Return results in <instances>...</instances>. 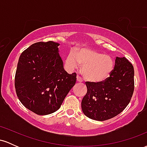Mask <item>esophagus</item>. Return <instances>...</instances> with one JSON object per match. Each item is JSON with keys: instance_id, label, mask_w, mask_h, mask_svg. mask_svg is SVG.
<instances>
[{"instance_id": "obj_1", "label": "esophagus", "mask_w": 147, "mask_h": 147, "mask_svg": "<svg viewBox=\"0 0 147 147\" xmlns=\"http://www.w3.org/2000/svg\"><path fill=\"white\" fill-rule=\"evenodd\" d=\"M77 82H83V79H82V78L80 77V76L77 75Z\"/></svg>"}]
</instances>
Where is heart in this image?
I'll return each instance as SVG.
<instances>
[{
	"label": "heart",
	"mask_w": 147,
	"mask_h": 147,
	"mask_svg": "<svg viewBox=\"0 0 147 147\" xmlns=\"http://www.w3.org/2000/svg\"><path fill=\"white\" fill-rule=\"evenodd\" d=\"M81 65L84 77L92 83H102L110 77L114 69V61L106 55L90 48H81L70 51L65 59V65L70 70Z\"/></svg>",
	"instance_id": "1"
}]
</instances>
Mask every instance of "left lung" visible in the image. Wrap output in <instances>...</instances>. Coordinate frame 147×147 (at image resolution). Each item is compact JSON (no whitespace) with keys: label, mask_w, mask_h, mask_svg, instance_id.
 <instances>
[{"label":"left lung","mask_w":147,"mask_h":147,"mask_svg":"<svg viewBox=\"0 0 147 147\" xmlns=\"http://www.w3.org/2000/svg\"><path fill=\"white\" fill-rule=\"evenodd\" d=\"M87 93L82 102L86 116L97 121L115 117L128 106L134 91V68L125 57H116L115 68L102 83L86 82Z\"/></svg>","instance_id":"8db88e82"}]
</instances>
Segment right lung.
Masks as SVG:
<instances>
[{
  "label": "right lung",
  "mask_w": 147,
  "mask_h": 147,
  "mask_svg": "<svg viewBox=\"0 0 147 147\" xmlns=\"http://www.w3.org/2000/svg\"><path fill=\"white\" fill-rule=\"evenodd\" d=\"M58 43L37 42L21 53L15 75V89L20 102L39 115L55 112L77 80L68 74L59 54Z\"/></svg>",
  "instance_id": "obj_1"
}]
</instances>
